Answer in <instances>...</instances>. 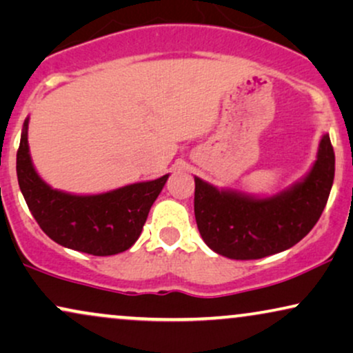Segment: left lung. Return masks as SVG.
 Here are the masks:
<instances>
[{"mask_svg": "<svg viewBox=\"0 0 353 353\" xmlns=\"http://www.w3.org/2000/svg\"><path fill=\"white\" fill-rule=\"evenodd\" d=\"M334 150L324 134L302 179L271 196L248 195L195 177V219L211 250L232 260H258L302 241L318 223L334 181Z\"/></svg>", "mask_w": 353, "mask_h": 353, "instance_id": "1", "label": "left lung"}]
</instances>
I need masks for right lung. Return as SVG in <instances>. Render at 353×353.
<instances>
[{
	"label": "right lung",
	"mask_w": 353,
	"mask_h": 353,
	"mask_svg": "<svg viewBox=\"0 0 353 353\" xmlns=\"http://www.w3.org/2000/svg\"><path fill=\"white\" fill-rule=\"evenodd\" d=\"M29 117L17 150V181L30 213L51 241L95 256L116 255L137 242L169 174L95 195L53 189L39 176L29 150Z\"/></svg>",
	"instance_id": "right-lung-1"
}]
</instances>
